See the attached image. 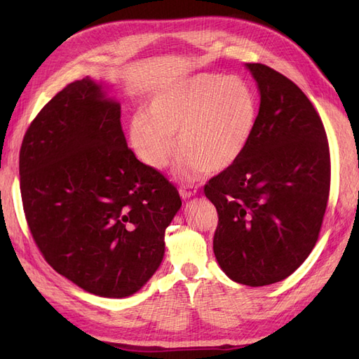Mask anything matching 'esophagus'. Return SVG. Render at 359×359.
<instances>
[{
	"label": "esophagus",
	"mask_w": 359,
	"mask_h": 359,
	"mask_svg": "<svg viewBox=\"0 0 359 359\" xmlns=\"http://www.w3.org/2000/svg\"><path fill=\"white\" fill-rule=\"evenodd\" d=\"M196 191H198L196 187H193V186H189V184H186V186L180 187V196L182 199H189V198L194 196V194H196Z\"/></svg>",
	"instance_id": "obj_1"
}]
</instances>
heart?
Returning <instances> with one entry per match:
<instances>
[{
    "label": "heart",
    "mask_w": 359,
    "mask_h": 359,
    "mask_svg": "<svg viewBox=\"0 0 359 359\" xmlns=\"http://www.w3.org/2000/svg\"><path fill=\"white\" fill-rule=\"evenodd\" d=\"M256 119V94L244 79L199 73L160 90L149 102L148 116L133 119L130 140L137 157L154 170L166 168L177 144V170L193 178L235 165Z\"/></svg>",
    "instance_id": "obj_1"
}]
</instances>
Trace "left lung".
<instances>
[{"label": "left lung", "instance_id": "obj_1", "mask_svg": "<svg viewBox=\"0 0 359 359\" xmlns=\"http://www.w3.org/2000/svg\"><path fill=\"white\" fill-rule=\"evenodd\" d=\"M260 106L235 165L205 184L219 214L214 255L236 283L266 286L289 277L316 245L330 198L325 127L298 86L265 64H247Z\"/></svg>", "mask_w": 359, "mask_h": 359}]
</instances>
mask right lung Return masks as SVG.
<instances>
[{"label":"right lung","instance_id":"add662e5","mask_svg":"<svg viewBox=\"0 0 359 359\" xmlns=\"http://www.w3.org/2000/svg\"><path fill=\"white\" fill-rule=\"evenodd\" d=\"M25 219L46 262L83 290L124 298L165 255L177 187L127 147L121 106L74 81L32 119L19 153Z\"/></svg>","mask_w":359,"mask_h":359}]
</instances>
